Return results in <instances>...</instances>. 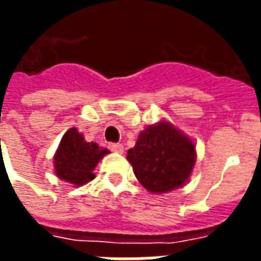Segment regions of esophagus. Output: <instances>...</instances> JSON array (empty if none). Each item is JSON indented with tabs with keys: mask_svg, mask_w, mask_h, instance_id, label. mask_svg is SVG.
<instances>
[{
	"mask_svg": "<svg viewBox=\"0 0 261 261\" xmlns=\"http://www.w3.org/2000/svg\"><path fill=\"white\" fill-rule=\"evenodd\" d=\"M109 149L113 150V152H117V153H121L124 148H123L121 144H115V142H112V144H109Z\"/></svg>",
	"mask_w": 261,
	"mask_h": 261,
	"instance_id": "obj_1",
	"label": "esophagus"
}]
</instances>
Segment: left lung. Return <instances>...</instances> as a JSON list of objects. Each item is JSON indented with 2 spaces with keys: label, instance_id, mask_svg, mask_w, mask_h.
I'll use <instances>...</instances> for the list:
<instances>
[{
  "label": "left lung",
  "instance_id": "left-lung-1",
  "mask_svg": "<svg viewBox=\"0 0 261 261\" xmlns=\"http://www.w3.org/2000/svg\"><path fill=\"white\" fill-rule=\"evenodd\" d=\"M134 174L146 190L162 194L178 188L195 165V145L166 121L149 125L127 152Z\"/></svg>",
  "mask_w": 261,
  "mask_h": 261
}]
</instances>
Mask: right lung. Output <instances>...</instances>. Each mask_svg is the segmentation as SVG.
<instances>
[{"label": "right lung", "mask_w": 261, "mask_h": 261, "mask_svg": "<svg viewBox=\"0 0 261 261\" xmlns=\"http://www.w3.org/2000/svg\"><path fill=\"white\" fill-rule=\"evenodd\" d=\"M106 153L109 150L95 142H86L76 128H70L62 137L55 155L57 175L74 185L87 184L94 179L95 174L92 171Z\"/></svg>", "instance_id": "right-lung-1"}]
</instances>
